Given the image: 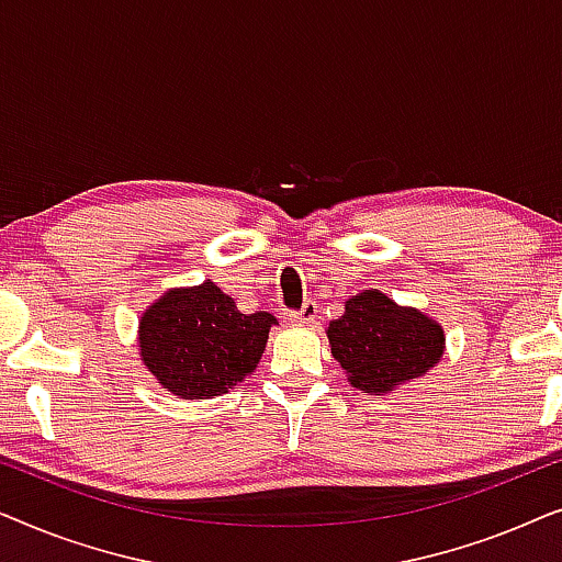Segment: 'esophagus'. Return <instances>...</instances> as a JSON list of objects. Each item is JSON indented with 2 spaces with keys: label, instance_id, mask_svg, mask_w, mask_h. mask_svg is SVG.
Instances as JSON below:
<instances>
[{
  "label": "esophagus",
  "instance_id": "34e87169",
  "mask_svg": "<svg viewBox=\"0 0 562 562\" xmlns=\"http://www.w3.org/2000/svg\"><path fill=\"white\" fill-rule=\"evenodd\" d=\"M314 317H317V304L314 302H304L302 310L289 312V319L294 322V325H310V322H314Z\"/></svg>",
  "mask_w": 562,
  "mask_h": 562
}]
</instances>
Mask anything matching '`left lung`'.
Listing matches in <instances>:
<instances>
[{
	"label": "left lung",
	"mask_w": 562,
	"mask_h": 562,
	"mask_svg": "<svg viewBox=\"0 0 562 562\" xmlns=\"http://www.w3.org/2000/svg\"><path fill=\"white\" fill-rule=\"evenodd\" d=\"M333 358L350 386L383 396L440 363L445 333L414 306H398L379 289L345 302V314L327 327Z\"/></svg>",
	"instance_id": "1"
}]
</instances>
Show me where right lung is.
Wrapping results in <instances>:
<instances>
[{
    "mask_svg": "<svg viewBox=\"0 0 562 562\" xmlns=\"http://www.w3.org/2000/svg\"><path fill=\"white\" fill-rule=\"evenodd\" d=\"M276 317L243 314L212 281L166 291L140 317V360L173 396L227 394L256 371Z\"/></svg>",
    "mask_w": 562,
    "mask_h": 562,
    "instance_id": "obj_1",
    "label": "right lung"
}]
</instances>
